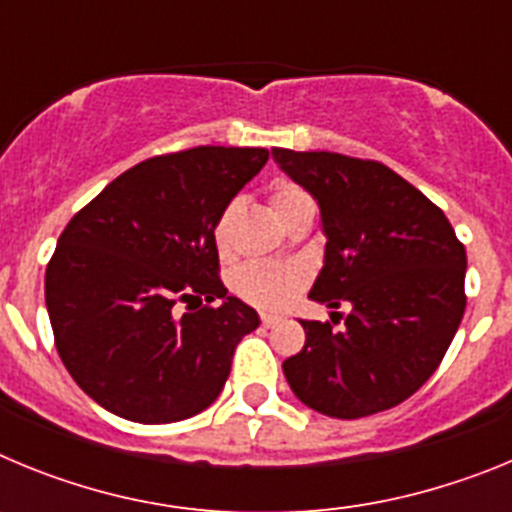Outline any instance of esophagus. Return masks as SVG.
I'll return each mask as SVG.
<instances>
[{
  "label": "esophagus",
  "instance_id": "34e87169",
  "mask_svg": "<svg viewBox=\"0 0 512 512\" xmlns=\"http://www.w3.org/2000/svg\"><path fill=\"white\" fill-rule=\"evenodd\" d=\"M279 323V318L277 315H269V312H261V325H264V328H274V325Z\"/></svg>",
  "mask_w": 512,
  "mask_h": 512
}]
</instances>
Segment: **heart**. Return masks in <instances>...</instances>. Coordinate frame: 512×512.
<instances>
[{
    "mask_svg": "<svg viewBox=\"0 0 512 512\" xmlns=\"http://www.w3.org/2000/svg\"><path fill=\"white\" fill-rule=\"evenodd\" d=\"M312 200L310 194L297 184H279L271 192V210L279 220H284L292 212L310 207ZM233 207L223 212L215 220V243L220 251L228 246V225ZM302 287V271L295 266H282V264H266V261H253V264L241 266L233 274V289L235 295L243 297L246 302L256 307H282L284 302L292 300L297 289Z\"/></svg>",
    "mask_w": 512,
    "mask_h": 512,
    "instance_id": "b5f03b06",
    "label": "heart"
}]
</instances>
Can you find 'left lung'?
I'll use <instances>...</instances> for the list:
<instances>
[{
	"label": "left lung",
	"mask_w": 512,
	"mask_h": 512,
	"mask_svg": "<svg viewBox=\"0 0 512 512\" xmlns=\"http://www.w3.org/2000/svg\"><path fill=\"white\" fill-rule=\"evenodd\" d=\"M271 156L320 207L325 253L310 300L351 307L341 330L300 320L305 346L284 361V377L300 402L330 418L395 408L454 341L467 307V251L446 215L379 161L287 148Z\"/></svg>",
	"instance_id": "1"
}]
</instances>
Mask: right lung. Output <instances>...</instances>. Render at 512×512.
<instances>
[{
  "label": "right lung",
  "instance_id": "obj_1",
  "mask_svg": "<svg viewBox=\"0 0 512 512\" xmlns=\"http://www.w3.org/2000/svg\"><path fill=\"white\" fill-rule=\"evenodd\" d=\"M269 161L266 148L200 146L120 174L71 217L45 269L58 356L104 410L176 423L223 392L259 312L217 277L215 220ZM192 296L217 308L175 315Z\"/></svg>",
  "mask_w": 512,
  "mask_h": 512
}]
</instances>
